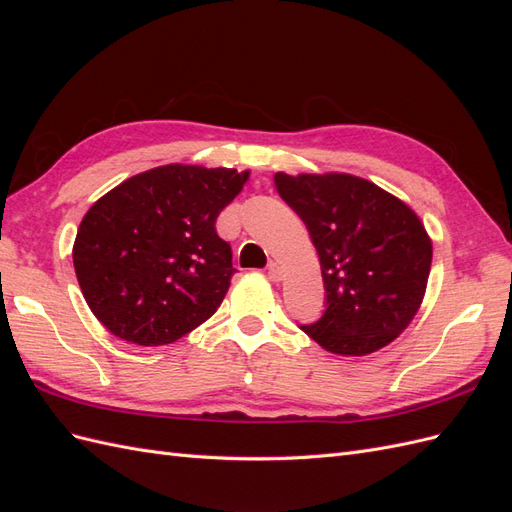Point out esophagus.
Returning a JSON list of instances; mask_svg holds the SVG:
<instances>
[{"label": "esophagus", "mask_w": 512, "mask_h": 512, "mask_svg": "<svg viewBox=\"0 0 512 512\" xmlns=\"http://www.w3.org/2000/svg\"><path fill=\"white\" fill-rule=\"evenodd\" d=\"M269 280L271 282H282L284 280V267L280 262H271L269 265Z\"/></svg>", "instance_id": "esophagus-1"}]
</instances>
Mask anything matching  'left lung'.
<instances>
[{"label": "left lung", "instance_id": "1", "mask_svg": "<svg viewBox=\"0 0 512 512\" xmlns=\"http://www.w3.org/2000/svg\"><path fill=\"white\" fill-rule=\"evenodd\" d=\"M320 258L327 309L301 327L324 350L365 356L408 329L423 303L433 247L421 218L376 183L348 173H275Z\"/></svg>", "mask_w": 512, "mask_h": 512}]
</instances>
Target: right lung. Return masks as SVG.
Here are the masks:
<instances>
[{
    "mask_svg": "<svg viewBox=\"0 0 512 512\" xmlns=\"http://www.w3.org/2000/svg\"><path fill=\"white\" fill-rule=\"evenodd\" d=\"M247 179L250 170L166 164L89 207L72 260L108 331L136 346H164L215 314L235 273L215 220Z\"/></svg>",
    "mask_w": 512,
    "mask_h": 512,
    "instance_id": "right-lung-1",
    "label": "right lung"
}]
</instances>
